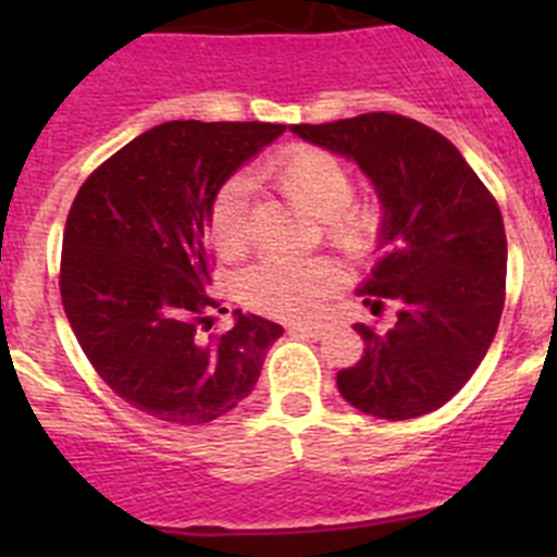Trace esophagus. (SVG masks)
Returning <instances> with one entry per match:
<instances>
[{"label":"esophagus","mask_w":557,"mask_h":557,"mask_svg":"<svg viewBox=\"0 0 557 557\" xmlns=\"http://www.w3.org/2000/svg\"><path fill=\"white\" fill-rule=\"evenodd\" d=\"M289 329L298 334H307V337H321L326 334V323L323 321H298V323H289Z\"/></svg>","instance_id":"esophagus-1"}]
</instances>
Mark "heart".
Returning a JSON list of instances; mask_svg holds the SVG:
<instances>
[{
	"mask_svg": "<svg viewBox=\"0 0 557 557\" xmlns=\"http://www.w3.org/2000/svg\"><path fill=\"white\" fill-rule=\"evenodd\" d=\"M262 175L273 181L293 203L321 218L323 236L351 262H368L382 243V209L373 200H354V172L334 152L295 145L264 164ZM211 245L223 259H236L248 248L245 181H225L209 206ZM343 287V270L329 256L304 262L264 259L243 278L245 301L253 309L284 321H307Z\"/></svg>",
	"mask_w": 557,
	"mask_h": 557,
	"instance_id": "1",
	"label": "heart"
}]
</instances>
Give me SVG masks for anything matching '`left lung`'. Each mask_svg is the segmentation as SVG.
Here are the masks:
<instances>
[{"instance_id": "1", "label": "left lung", "mask_w": 557, "mask_h": 557, "mask_svg": "<svg viewBox=\"0 0 557 557\" xmlns=\"http://www.w3.org/2000/svg\"><path fill=\"white\" fill-rule=\"evenodd\" d=\"M289 131L357 161L385 209V256L359 295L373 314L396 304V326H354L366 348L337 373L339 393L387 421L444 407L494 343L505 307L508 239L494 195L446 136L401 113Z\"/></svg>"}]
</instances>
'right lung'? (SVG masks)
I'll use <instances>...</instances> for the list:
<instances>
[{
	"label": "right lung",
	"mask_w": 557,
	"mask_h": 557,
	"mask_svg": "<svg viewBox=\"0 0 557 557\" xmlns=\"http://www.w3.org/2000/svg\"><path fill=\"white\" fill-rule=\"evenodd\" d=\"M287 131L270 122L175 120L102 161L69 209L61 301L83 354L120 398L147 416L200 426L234 410L284 329L225 312L211 284L214 191Z\"/></svg>",
	"instance_id": "add662e5"
}]
</instances>
